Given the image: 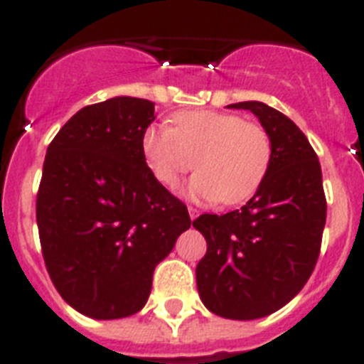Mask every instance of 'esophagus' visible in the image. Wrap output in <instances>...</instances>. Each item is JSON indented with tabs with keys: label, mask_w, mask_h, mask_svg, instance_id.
<instances>
[{
	"label": "esophagus",
	"mask_w": 364,
	"mask_h": 364,
	"mask_svg": "<svg viewBox=\"0 0 364 364\" xmlns=\"http://www.w3.org/2000/svg\"><path fill=\"white\" fill-rule=\"evenodd\" d=\"M188 216H191V220L194 221L196 218L200 216V210H198V208H194V207H188Z\"/></svg>",
	"instance_id": "obj_1"
}]
</instances>
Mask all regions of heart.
<instances>
[{"label": "heart", "mask_w": 364, "mask_h": 364, "mask_svg": "<svg viewBox=\"0 0 364 364\" xmlns=\"http://www.w3.org/2000/svg\"><path fill=\"white\" fill-rule=\"evenodd\" d=\"M172 121L143 134V154L157 181L173 186L196 163L200 172L183 186L188 200L236 205L260 188L273 161L264 126L214 109L178 112Z\"/></svg>", "instance_id": "obj_1"}]
</instances>
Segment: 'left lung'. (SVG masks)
Wrapping results in <instances>:
<instances>
[{"mask_svg":"<svg viewBox=\"0 0 364 364\" xmlns=\"http://www.w3.org/2000/svg\"><path fill=\"white\" fill-rule=\"evenodd\" d=\"M227 107L258 117L273 143V161L242 208L194 220L192 225L207 240L196 282L213 314L252 321L286 306L311 277L326 223V198L317 154L291 119L258 100Z\"/></svg>","mask_w":364,"mask_h":364,"instance_id":"1","label":"left lung"}]
</instances>
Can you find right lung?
<instances>
[{
	"label": "right lung",
	"mask_w": 364,
	"mask_h": 364,
	"mask_svg": "<svg viewBox=\"0 0 364 364\" xmlns=\"http://www.w3.org/2000/svg\"><path fill=\"white\" fill-rule=\"evenodd\" d=\"M154 106L115 97L82 107L47 148L36 198L43 260L60 296L86 317L141 311L156 265L192 223L143 154Z\"/></svg>",
	"instance_id": "obj_1"
}]
</instances>
